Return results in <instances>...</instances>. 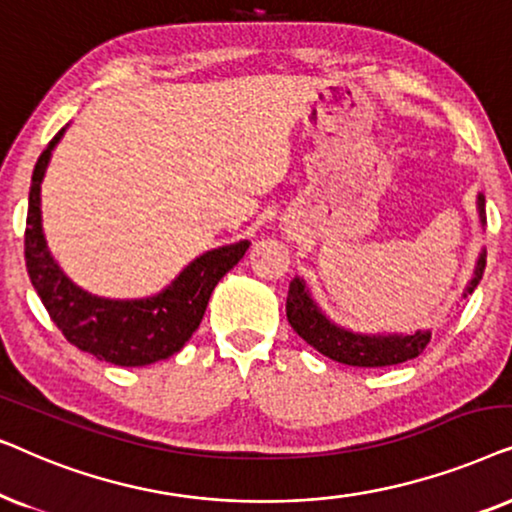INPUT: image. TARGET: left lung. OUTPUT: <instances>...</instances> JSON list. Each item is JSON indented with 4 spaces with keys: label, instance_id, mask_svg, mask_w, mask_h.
I'll return each mask as SVG.
<instances>
[{
    "label": "left lung",
    "instance_id": "1",
    "mask_svg": "<svg viewBox=\"0 0 512 512\" xmlns=\"http://www.w3.org/2000/svg\"><path fill=\"white\" fill-rule=\"evenodd\" d=\"M475 208H478L480 227L485 231L487 227V213H485V194H478L475 199ZM487 264V250L482 248L475 260L473 276L463 288L461 297L473 295L485 274ZM285 311H288V320L292 330L311 344L318 353H323L330 360L351 367H388L400 365L405 360L417 358L419 353L431 342V330H414V332H353L349 327L337 325L327 313L320 309L316 299H313L309 285L304 278L295 276L290 281L288 302H285Z\"/></svg>",
    "mask_w": 512,
    "mask_h": 512
}]
</instances>
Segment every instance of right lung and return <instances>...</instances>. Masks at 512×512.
Listing matches in <instances>:
<instances>
[{
    "label": "right lung",
    "instance_id": "add662e5",
    "mask_svg": "<svg viewBox=\"0 0 512 512\" xmlns=\"http://www.w3.org/2000/svg\"><path fill=\"white\" fill-rule=\"evenodd\" d=\"M67 126L49 142L32 173L25 229L27 274L53 323L79 351L121 367L166 360L194 335L215 285L243 260L250 241L203 252L166 288L149 297L109 299L79 288L51 255L42 227V182Z\"/></svg>",
    "mask_w": 512,
    "mask_h": 512
}]
</instances>
